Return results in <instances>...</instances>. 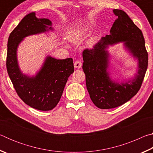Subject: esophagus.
Returning a JSON list of instances; mask_svg holds the SVG:
<instances>
[{"instance_id": "34e87169", "label": "esophagus", "mask_w": 153, "mask_h": 153, "mask_svg": "<svg viewBox=\"0 0 153 153\" xmlns=\"http://www.w3.org/2000/svg\"><path fill=\"white\" fill-rule=\"evenodd\" d=\"M82 63L79 61H76L74 62V67L77 69H79L82 67Z\"/></svg>"}]
</instances>
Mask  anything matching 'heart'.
Here are the masks:
<instances>
[{
  "instance_id": "heart-1",
  "label": "heart",
  "mask_w": 153,
  "mask_h": 153,
  "mask_svg": "<svg viewBox=\"0 0 153 153\" xmlns=\"http://www.w3.org/2000/svg\"><path fill=\"white\" fill-rule=\"evenodd\" d=\"M86 29L85 28H75L71 30L67 33V38L71 42L77 43L81 42L86 36ZM95 42L94 38H91L88 42V45L92 46Z\"/></svg>"
}]
</instances>
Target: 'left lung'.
Wrapping results in <instances>:
<instances>
[{
	"instance_id": "obj_1",
	"label": "left lung",
	"mask_w": 153,
	"mask_h": 153,
	"mask_svg": "<svg viewBox=\"0 0 153 153\" xmlns=\"http://www.w3.org/2000/svg\"><path fill=\"white\" fill-rule=\"evenodd\" d=\"M117 19L110 30V35L102 38L91 49L83 51L82 69L90 97L98 108L108 109L128 102L139 91L148 67V53L142 31L134 24L126 12L114 9ZM123 42L126 48L139 60V70L135 77L126 83L114 82L108 77V45Z\"/></svg>"
}]
</instances>
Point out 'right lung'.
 <instances>
[{"label":"right lung","instance_id":"1","mask_svg":"<svg viewBox=\"0 0 153 153\" xmlns=\"http://www.w3.org/2000/svg\"><path fill=\"white\" fill-rule=\"evenodd\" d=\"M48 19H38L35 13L23 18L10 33L6 65L15 91L25 104L40 111H50L60 100L68 77L74 71L72 58L56 59L48 56L36 76L22 73L17 63V49L26 36L53 30Z\"/></svg>","mask_w":153,"mask_h":153}]
</instances>
